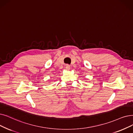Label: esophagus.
I'll return each instance as SVG.
<instances>
[{
  "label": "esophagus",
  "instance_id": "obj_1",
  "mask_svg": "<svg viewBox=\"0 0 133 133\" xmlns=\"http://www.w3.org/2000/svg\"><path fill=\"white\" fill-rule=\"evenodd\" d=\"M65 68L67 70H70V66L69 65H66L65 66Z\"/></svg>",
  "mask_w": 133,
  "mask_h": 133
}]
</instances>
